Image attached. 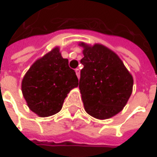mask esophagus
Listing matches in <instances>:
<instances>
[{"instance_id": "obj_1", "label": "esophagus", "mask_w": 157, "mask_h": 157, "mask_svg": "<svg viewBox=\"0 0 157 157\" xmlns=\"http://www.w3.org/2000/svg\"><path fill=\"white\" fill-rule=\"evenodd\" d=\"M75 72H76V74H77V77L79 78V77H80V70L78 68V69H76V70H75Z\"/></svg>"}]
</instances>
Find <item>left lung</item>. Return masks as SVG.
Instances as JSON below:
<instances>
[{
  "instance_id": "obj_1",
  "label": "left lung",
  "mask_w": 157,
  "mask_h": 157,
  "mask_svg": "<svg viewBox=\"0 0 157 157\" xmlns=\"http://www.w3.org/2000/svg\"><path fill=\"white\" fill-rule=\"evenodd\" d=\"M79 90L85 110L97 119L118 114L132 93L133 78L119 56L101 44L84 42Z\"/></svg>"
}]
</instances>
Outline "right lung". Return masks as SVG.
Listing matches in <instances>:
<instances>
[{
  "label": "right lung",
  "instance_id": "obj_1",
  "mask_svg": "<svg viewBox=\"0 0 157 157\" xmlns=\"http://www.w3.org/2000/svg\"><path fill=\"white\" fill-rule=\"evenodd\" d=\"M78 86L75 71L59 47L36 60L23 78L21 89L29 109L40 117L58 113L70 91Z\"/></svg>",
  "mask_w": 157,
  "mask_h": 157
}]
</instances>
